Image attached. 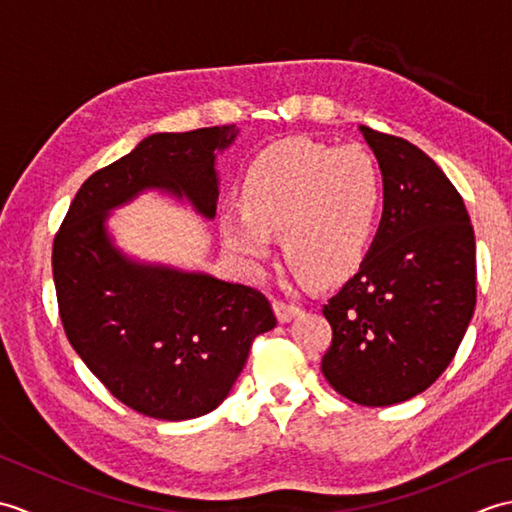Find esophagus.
I'll return each mask as SVG.
<instances>
[{"label":"esophagus","instance_id":"obj_1","mask_svg":"<svg viewBox=\"0 0 512 512\" xmlns=\"http://www.w3.org/2000/svg\"><path fill=\"white\" fill-rule=\"evenodd\" d=\"M273 308H275V314H277V319H279L281 323L292 321V319H295L297 314L301 312V308L295 306V303H286V301H275Z\"/></svg>","mask_w":512,"mask_h":512}]
</instances>
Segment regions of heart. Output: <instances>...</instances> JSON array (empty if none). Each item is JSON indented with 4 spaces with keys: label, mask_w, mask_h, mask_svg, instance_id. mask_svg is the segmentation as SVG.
<instances>
[{
    "label": "heart",
    "mask_w": 512,
    "mask_h": 512,
    "mask_svg": "<svg viewBox=\"0 0 512 512\" xmlns=\"http://www.w3.org/2000/svg\"><path fill=\"white\" fill-rule=\"evenodd\" d=\"M244 211H226L228 248L253 268L279 233L286 262L317 284H332L361 266L385 204V176L361 145L336 147L288 138L264 149L242 180Z\"/></svg>",
    "instance_id": "b5f03b06"
}]
</instances>
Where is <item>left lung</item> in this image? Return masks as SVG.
I'll list each match as a JSON object with an SVG mask.
<instances>
[{
    "mask_svg": "<svg viewBox=\"0 0 512 512\" xmlns=\"http://www.w3.org/2000/svg\"><path fill=\"white\" fill-rule=\"evenodd\" d=\"M385 176L383 220L358 273L323 306L321 372L341 396L387 407L449 367L475 310V235L458 189L409 140L363 127Z\"/></svg>",
    "mask_w": 512,
    "mask_h": 512,
    "instance_id": "1",
    "label": "left lung"
}]
</instances>
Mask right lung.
I'll list each match as a JSON object with an SVG mask.
<instances>
[{
  "instance_id": "obj_1",
  "label": "right lung",
  "mask_w": 512,
  "mask_h": 512,
  "mask_svg": "<svg viewBox=\"0 0 512 512\" xmlns=\"http://www.w3.org/2000/svg\"><path fill=\"white\" fill-rule=\"evenodd\" d=\"M235 125L151 134L74 195L54 235L52 275L68 341L123 405L156 420H191L228 396L255 336L277 319L262 292L206 273L127 257L110 211L156 189L215 217L217 151Z\"/></svg>"
}]
</instances>
